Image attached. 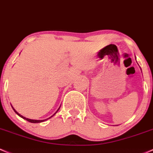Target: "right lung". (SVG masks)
<instances>
[{
	"label": "right lung",
	"instance_id": "obj_1",
	"mask_svg": "<svg viewBox=\"0 0 153 153\" xmlns=\"http://www.w3.org/2000/svg\"><path fill=\"white\" fill-rule=\"evenodd\" d=\"M12 108H13V110H14V112H15V113H16V114H17V115H18V116H19V117H22V119H24V120H27V121H28V122H29V123H42V122H44V121H46V120H48V119L51 118V117H53V116H54V115H55V114H56V113H57V111H59V108H60V107H59V109H58V110H57V111H56V113H55V114H53V115H52V116H51V117H49V118L46 119V120H30V119H28V118H25V117H23V116L20 115V114H19V113H18V112H17V111H16V110H15V109H14V108H13V107H12Z\"/></svg>",
	"mask_w": 153,
	"mask_h": 153
}]
</instances>
